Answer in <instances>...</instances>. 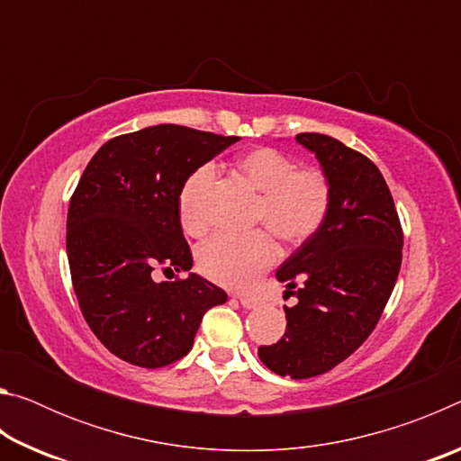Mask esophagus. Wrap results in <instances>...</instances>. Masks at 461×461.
<instances>
[{"instance_id": "1", "label": "esophagus", "mask_w": 461, "mask_h": 461, "mask_svg": "<svg viewBox=\"0 0 461 461\" xmlns=\"http://www.w3.org/2000/svg\"><path fill=\"white\" fill-rule=\"evenodd\" d=\"M238 299H240V303H241V307H246V309H256V307H260V301H258V299H254V296L238 294Z\"/></svg>"}]
</instances>
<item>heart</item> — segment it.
Instances as JSON below:
<instances>
[{
  "label": "heart",
  "mask_w": 461,
  "mask_h": 461,
  "mask_svg": "<svg viewBox=\"0 0 461 461\" xmlns=\"http://www.w3.org/2000/svg\"><path fill=\"white\" fill-rule=\"evenodd\" d=\"M236 168L260 193L256 220L264 221L285 244H301L321 228L331 203V186L319 168H296L291 156L275 148L240 154ZM213 167H199L178 193V215L186 233L209 230L205 207ZM278 248L268 231L220 233L199 249V268L213 283L246 288L276 262Z\"/></svg>",
  "instance_id": "heart-1"
}]
</instances>
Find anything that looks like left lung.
Returning <instances> with one entry per match:
<instances>
[{"label": "left lung", "mask_w": 461, "mask_h": 461, "mask_svg": "<svg viewBox=\"0 0 461 461\" xmlns=\"http://www.w3.org/2000/svg\"><path fill=\"white\" fill-rule=\"evenodd\" d=\"M315 154L331 186L330 212L313 236L280 264L286 330L260 346L262 364L294 380L330 372L368 339L393 293L402 260V230L393 194L364 154L325 134L294 138Z\"/></svg>", "instance_id": "1"}]
</instances>
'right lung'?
Returning <instances> with one entry per match:
<instances>
[{"mask_svg":"<svg viewBox=\"0 0 461 461\" xmlns=\"http://www.w3.org/2000/svg\"><path fill=\"white\" fill-rule=\"evenodd\" d=\"M238 140L160 123L109 140L85 168L67 215L68 267L85 321L122 360L140 368L181 360L203 315L228 301L194 272L154 284L151 270H191L178 193Z\"/></svg>","mask_w":461,"mask_h":461,"instance_id":"add662e5","label":"right lung"}]
</instances>
